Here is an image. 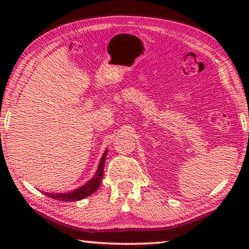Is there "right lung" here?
<instances>
[{"label":"right lung","mask_w":249,"mask_h":249,"mask_svg":"<svg viewBox=\"0 0 249 249\" xmlns=\"http://www.w3.org/2000/svg\"><path fill=\"white\" fill-rule=\"evenodd\" d=\"M107 150H105L103 156H102V158H101V161L99 163L98 170H96V172H95V176L90 181H88L86 184H83L82 187L75 189V190L71 191V192H64V193L44 192V193L47 196L53 197V199H54V200L64 201V202H69V201L72 202V201L82 200V199H84V197L93 195V193L99 189L101 181H102V178H103L104 162H105V159H107Z\"/></svg>","instance_id":"obj_1"}]
</instances>
